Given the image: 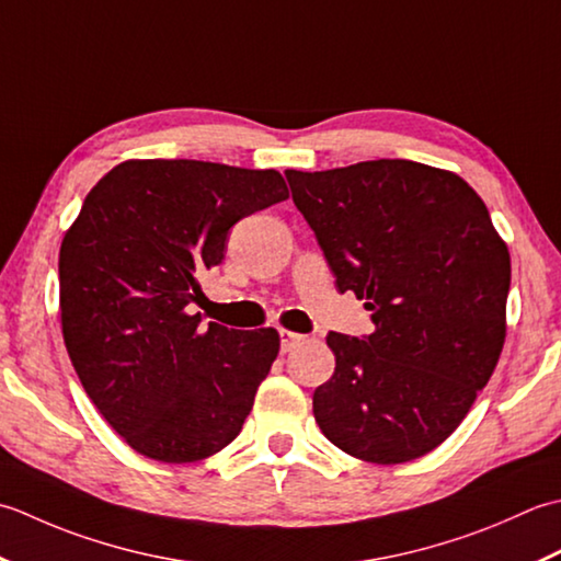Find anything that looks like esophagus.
<instances>
[{"instance_id": "34e87169", "label": "esophagus", "mask_w": 561, "mask_h": 561, "mask_svg": "<svg viewBox=\"0 0 561 561\" xmlns=\"http://www.w3.org/2000/svg\"><path fill=\"white\" fill-rule=\"evenodd\" d=\"M305 341L302 334H297V331H290V329H280V351L288 353L293 351L295 346H300Z\"/></svg>"}]
</instances>
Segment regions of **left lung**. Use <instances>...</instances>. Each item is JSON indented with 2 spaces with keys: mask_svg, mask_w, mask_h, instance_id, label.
<instances>
[{
  "mask_svg": "<svg viewBox=\"0 0 561 561\" xmlns=\"http://www.w3.org/2000/svg\"><path fill=\"white\" fill-rule=\"evenodd\" d=\"M341 293L375 331H329L331 380L312 397L324 436L363 462L416 460L450 436L506 341L508 247L455 171L375 159L285 171Z\"/></svg>",
  "mask_w": 561,
  "mask_h": 561,
  "instance_id": "1",
  "label": "left lung"
}]
</instances>
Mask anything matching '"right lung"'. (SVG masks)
Wrapping results in <instances>:
<instances>
[{"mask_svg":"<svg viewBox=\"0 0 561 561\" xmlns=\"http://www.w3.org/2000/svg\"><path fill=\"white\" fill-rule=\"evenodd\" d=\"M288 198L276 169L128 159L89 191L60 247V322L84 392L150 460L198 462L230 445L280 351L188 305L222 264L230 227Z\"/></svg>","mask_w":561,"mask_h":561,"instance_id":"1","label":"right lung"}]
</instances>
